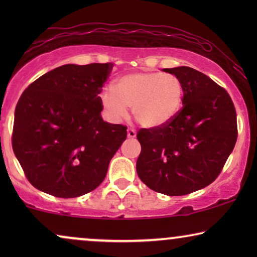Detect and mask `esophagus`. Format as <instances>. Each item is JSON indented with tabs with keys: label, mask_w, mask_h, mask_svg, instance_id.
Here are the masks:
<instances>
[{
	"label": "esophagus",
	"mask_w": 257,
	"mask_h": 257,
	"mask_svg": "<svg viewBox=\"0 0 257 257\" xmlns=\"http://www.w3.org/2000/svg\"><path fill=\"white\" fill-rule=\"evenodd\" d=\"M136 136H137V131H136V130L130 127V128L127 130V137H128V138L132 139V138H135Z\"/></svg>",
	"instance_id": "34e87169"
}]
</instances>
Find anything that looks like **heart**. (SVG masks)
Here are the masks:
<instances>
[{"label": "heart", "instance_id": "1", "mask_svg": "<svg viewBox=\"0 0 257 257\" xmlns=\"http://www.w3.org/2000/svg\"><path fill=\"white\" fill-rule=\"evenodd\" d=\"M184 98V85L177 76L163 72H137L120 77L114 89L104 87L101 104L110 119L119 121L127 115V106L140 125L158 127L178 113Z\"/></svg>", "mask_w": 257, "mask_h": 257}]
</instances>
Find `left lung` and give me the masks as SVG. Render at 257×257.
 Segmentation results:
<instances>
[{"instance_id": "left-lung-1", "label": "left lung", "mask_w": 257, "mask_h": 257, "mask_svg": "<svg viewBox=\"0 0 257 257\" xmlns=\"http://www.w3.org/2000/svg\"><path fill=\"white\" fill-rule=\"evenodd\" d=\"M184 85L182 107L166 124L140 128L137 173L147 187L186 195L215 180L237 139L236 111L222 86L188 66L164 69Z\"/></svg>"}]
</instances>
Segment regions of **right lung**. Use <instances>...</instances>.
<instances>
[{"mask_svg":"<svg viewBox=\"0 0 257 257\" xmlns=\"http://www.w3.org/2000/svg\"><path fill=\"white\" fill-rule=\"evenodd\" d=\"M113 63L66 64L23 91L15 108L14 153L28 181L57 198L92 192L127 136L101 119L99 93Z\"/></svg>","mask_w":257,"mask_h":257,"instance_id":"obj_1","label":"right lung"}]
</instances>
